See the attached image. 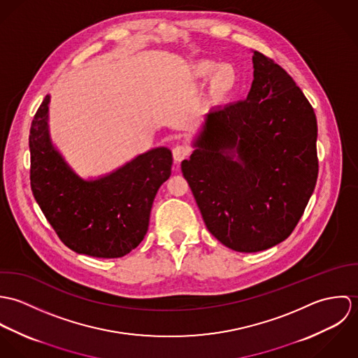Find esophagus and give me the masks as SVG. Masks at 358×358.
Masks as SVG:
<instances>
[{
	"label": "esophagus",
	"instance_id": "1",
	"mask_svg": "<svg viewBox=\"0 0 358 358\" xmlns=\"http://www.w3.org/2000/svg\"><path fill=\"white\" fill-rule=\"evenodd\" d=\"M172 154H173V161H175V164H179L182 159H185V158L190 154V150H189V148H186V146H183V145H178L176 148H173Z\"/></svg>",
	"mask_w": 358,
	"mask_h": 358
}]
</instances>
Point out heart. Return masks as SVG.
I'll return each mask as SVG.
<instances>
[{"label": "heart", "instance_id": "obj_1", "mask_svg": "<svg viewBox=\"0 0 358 358\" xmlns=\"http://www.w3.org/2000/svg\"><path fill=\"white\" fill-rule=\"evenodd\" d=\"M194 74L196 77H200V78L212 76V80H210L212 88L219 94L229 92L236 83V76L230 66H226V64L217 66L210 60L199 62L194 67Z\"/></svg>", "mask_w": 358, "mask_h": 358}]
</instances>
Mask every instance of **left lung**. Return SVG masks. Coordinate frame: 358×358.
<instances>
[{"label": "left lung", "mask_w": 358, "mask_h": 358, "mask_svg": "<svg viewBox=\"0 0 358 358\" xmlns=\"http://www.w3.org/2000/svg\"><path fill=\"white\" fill-rule=\"evenodd\" d=\"M252 52L248 96L212 108L182 161L209 233L247 254L288 238L318 175L311 104L282 67Z\"/></svg>", "instance_id": "8db88e82"}]
</instances>
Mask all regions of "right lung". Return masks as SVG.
Here are the masks:
<instances>
[{"label": "right lung", "mask_w": 358, "mask_h": 358, "mask_svg": "<svg viewBox=\"0 0 358 358\" xmlns=\"http://www.w3.org/2000/svg\"><path fill=\"white\" fill-rule=\"evenodd\" d=\"M50 102L47 95L29 136L37 204L71 251L104 259L129 254L145 238L155 194L171 176V150L155 148L110 173L84 179L52 142Z\"/></svg>", "instance_id": "1"}]
</instances>
